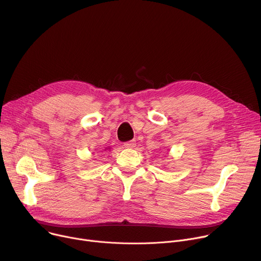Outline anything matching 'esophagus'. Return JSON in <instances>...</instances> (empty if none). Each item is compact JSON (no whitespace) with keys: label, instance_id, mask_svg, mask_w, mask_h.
<instances>
[{"label":"esophagus","instance_id":"esophagus-1","mask_svg":"<svg viewBox=\"0 0 261 261\" xmlns=\"http://www.w3.org/2000/svg\"><path fill=\"white\" fill-rule=\"evenodd\" d=\"M135 145H136L135 140H130V141H127L124 143V146L127 148H133V147H135Z\"/></svg>","mask_w":261,"mask_h":261}]
</instances>
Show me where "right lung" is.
Instances as JSON below:
<instances>
[{"label":"right lung","mask_w":261,"mask_h":261,"mask_svg":"<svg viewBox=\"0 0 261 261\" xmlns=\"http://www.w3.org/2000/svg\"><path fill=\"white\" fill-rule=\"evenodd\" d=\"M107 150H108V151H110V147H106V148H104V151H107Z\"/></svg>","instance_id":"right-lung-1"}]
</instances>
